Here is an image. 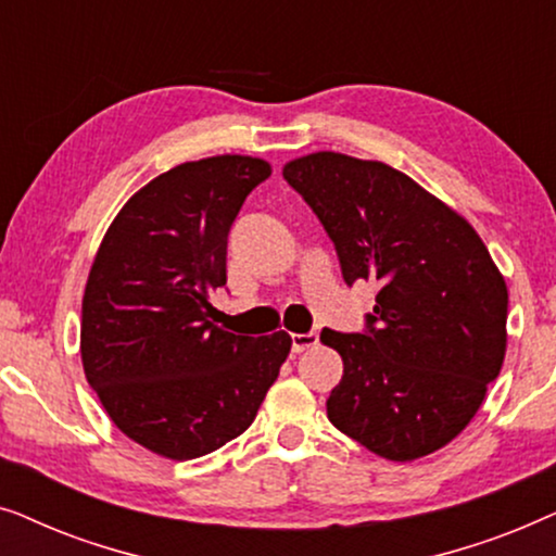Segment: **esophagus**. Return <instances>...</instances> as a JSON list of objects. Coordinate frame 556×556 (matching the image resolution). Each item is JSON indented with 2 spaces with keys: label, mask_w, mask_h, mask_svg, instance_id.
I'll return each mask as SVG.
<instances>
[{
  "label": "esophagus",
  "mask_w": 556,
  "mask_h": 556,
  "mask_svg": "<svg viewBox=\"0 0 556 556\" xmlns=\"http://www.w3.org/2000/svg\"><path fill=\"white\" fill-rule=\"evenodd\" d=\"M293 352L301 354L306 352V349H314L318 344V333L316 331H308V333H293Z\"/></svg>",
  "instance_id": "1"
}]
</instances>
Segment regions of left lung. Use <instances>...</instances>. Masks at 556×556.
I'll use <instances>...</instances> for the list:
<instances>
[{
	"instance_id": "1",
	"label": "left lung",
	"mask_w": 556,
	"mask_h": 556,
	"mask_svg": "<svg viewBox=\"0 0 556 556\" xmlns=\"http://www.w3.org/2000/svg\"><path fill=\"white\" fill-rule=\"evenodd\" d=\"M283 177L321 219L346 283L379 286L367 331H321L344 362L329 420L387 460L440 451L473 420L506 356L508 288L489 248L390 164L316 151Z\"/></svg>"
}]
</instances>
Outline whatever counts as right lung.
I'll return each mask as SVG.
<instances>
[{
  "label": "right lung",
  "mask_w": 556,
  "mask_h": 556,
  "mask_svg": "<svg viewBox=\"0 0 556 556\" xmlns=\"http://www.w3.org/2000/svg\"><path fill=\"white\" fill-rule=\"evenodd\" d=\"M257 156L219 154L159 174L128 200L90 265L80 359L113 425L147 451L192 460L242 435L291 337H240L212 321L227 283V232L270 177Z\"/></svg>",
  "instance_id": "1"
}]
</instances>
